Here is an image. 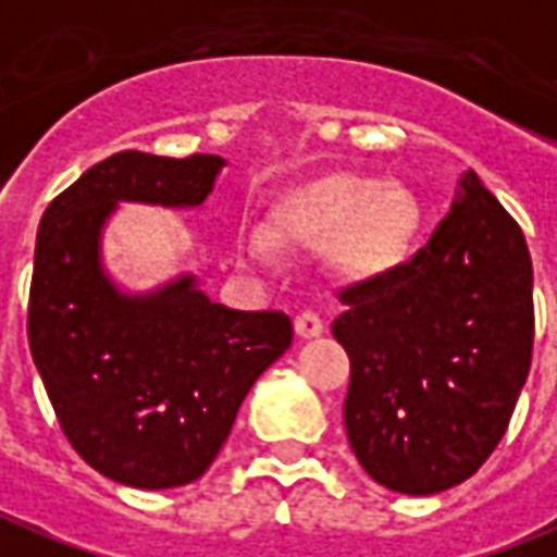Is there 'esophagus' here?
<instances>
[{
    "label": "esophagus",
    "instance_id": "esophagus-1",
    "mask_svg": "<svg viewBox=\"0 0 557 557\" xmlns=\"http://www.w3.org/2000/svg\"><path fill=\"white\" fill-rule=\"evenodd\" d=\"M294 326L299 338H318V335H323V329H326L318 311H302V314H296Z\"/></svg>",
    "mask_w": 557,
    "mask_h": 557
}]
</instances>
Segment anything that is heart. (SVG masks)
I'll return each instance as SVG.
<instances>
[{"mask_svg":"<svg viewBox=\"0 0 557 557\" xmlns=\"http://www.w3.org/2000/svg\"><path fill=\"white\" fill-rule=\"evenodd\" d=\"M421 225V205L404 184L335 174L290 195L275 210V239L320 246L335 239V258L352 275H380L404 261ZM249 258H267L273 239L261 228L243 237Z\"/></svg>","mask_w":557,"mask_h":557,"instance_id":"1","label":"heart"}]
</instances>
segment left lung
<instances>
[{
	"mask_svg": "<svg viewBox=\"0 0 557 557\" xmlns=\"http://www.w3.org/2000/svg\"><path fill=\"white\" fill-rule=\"evenodd\" d=\"M531 284L522 231L469 169L424 249L341 290L344 428L376 484L433 495L484 466L529 380Z\"/></svg>",
	"mask_w": 557,
	"mask_h": 557,
	"instance_id": "left-lung-1",
	"label": "left lung"
}]
</instances>
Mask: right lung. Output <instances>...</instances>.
<instances>
[{
	"label": "right lung",
	"mask_w": 557,
	"mask_h": 557,
	"mask_svg": "<svg viewBox=\"0 0 557 557\" xmlns=\"http://www.w3.org/2000/svg\"><path fill=\"white\" fill-rule=\"evenodd\" d=\"M225 160L121 150L44 210L28 290V347L73 450L136 490L210 469L255 380L294 341L282 311H234L195 275L124 294L103 270L117 201L201 207Z\"/></svg>",
	"instance_id": "add662e5"
}]
</instances>
